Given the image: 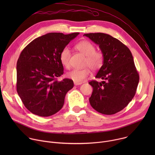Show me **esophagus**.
I'll return each mask as SVG.
<instances>
[{
  "mask_svg": "<svg viewBox=\"0 0 155 155\" xmlns=\"http://www.w3.org/2000/svg\"><path fill=\"white\" fill-rule=\"evenodd\" d=\"M82 83H78V82H75L74 81V84L75 85V86H78V85H80V84H81Z\"/></svg>",
  "mask_w": 155,
  "mask_h": 155,
  "instance_id": "obj_1",
  "label": "esophagus"
}]
</instances>
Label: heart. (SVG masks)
<instances>
[{
  "instance_id": "obj_1",
  "label": "heart",
  "mask_w": 155,
  "mask_h": 155,
  "mask_svg": "<svg viewBox=\"0 0 155 155\" xmlns=\"http://www.w3.org/2000/svg\"><path fill=\"white\" fill-rule=\"evenodd\" d=\"M76 49L86 56L84 62V66H88L93 71L99 70L104 63V54L101 51H96L92 43L87 40H83L75 45ZM71 52L69 48H64L60 53V61L65 68H69ZM90 74L88 68L81 69H74L67 73V77L75 82L82 83Z\"/></svg>"
}]
</instances>
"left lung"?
I'll return each instance as SVG.
<instances>
[{
	"mask_svg": "<svg viewBox=\"0 0 155 155\" xmlns=\"http://www.w3.org/2000/svg\"><path fill=\"white\" fill-rule=\"evenodd\" d=\"M83 35L99 45L104 54V63L96 78L101 82H89L93 88L89 99L91 107L104 115L115 114L133 99L139 81L134 59L129 49L119 40L104 33Z\"/></svg>",
	"mask_w": 155,
	"mask_h": 155,
	"instance_id": "1",
	"label": "left lung"
}]
</instances>
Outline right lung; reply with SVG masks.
<instances>
[{"mask_svg":"<svg viewBox=\"0 0 155 155\" xmlns=\"http://www.w3.org/2000/svg\"><path fill=\"white\" fill-rule=\"evenodd\" d=\"M78 34L48 33L32 40L21 51L16 65V90L33 114L49 117L63 107L74 82L69 78L57 80L64 73L60 53Z\"/></svg>","mask_w":155,"mask_h":155,"instance_id":"right-lung-1","label":"right lung"}]
</instances>
